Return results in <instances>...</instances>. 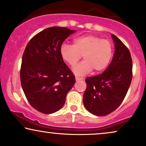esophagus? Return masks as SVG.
Segmentation results:
<instances>
[{
	"label": "esophagus",
	"mask_w": 146,
	"mask_h": 146,
	"mask_svg": "<svg viewBox=\"0 0 146 146\" xmlns=\"http://www.w3.org/2000/svg\"><path fill=\"white\" fill-rule=\"evenodd\" d=\"M75 80H76V81H80V80H82V78H79V77L75 76Z\"/></svg>",
	"instance_id": "esophagus-1"
}]
</instances>
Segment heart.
Here are the masks:
<instances>
[{
    "instance_id": "1",
    "label": "heart",
    "mask_w": 146,
    "mask_h": 146,
    "mask_svg": "<svg viewBox=\"0 0 146 146\" xmlns=\"http://www.w3.org/2000/svg\"><path fill=\"white\" fill-rule=\"evenodd\" d=\"M113 44L96 35L76 38L73 45L63 43L60 48V56L69 66H74L83 56L84 60L73 68L76 75H86L92 70L99 73L108 67L113 56Z\"/></svg>"
}]
</instances>
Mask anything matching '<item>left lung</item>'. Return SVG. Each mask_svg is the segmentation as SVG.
Wrapping results in <instances>:
<instances>
[{
    "label": "left lung",
    "instance_id": "1",
    "mask_svg": "<svg viewBox=\"0 0 146 146\" xmlns=\"http://www.w3.org/2000/svg\"><path fill=\"white\" fill-rule=\"evenodd\" d=\"M115 52L111 63L101 74L86 79L84 105L91 113L99 116L110 114L125 98L133 78V62L128 47L112 34Z\"/></svg>",
    "mask_w": 146,
    "mask_h": 146
}]
</instances>
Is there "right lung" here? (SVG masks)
I'll use <instances>...</instances> for the list:
<instances>
[{
  "label": "right lung",
  "instance_id": "obj_1",
  "mask_svg": "<svg viewBox=\"0 0 146 146\" xmlns=\"http://www.w3.org/2000/svg\"><path fill=\"white\" fill-rule=\"evenodd\" d=\"M75 31L47 28L30 40L22 56L20 81L30 105L50 114L58 111L75 83V75L64 63L60 48Z\"/></svg>",
  "mask_w": 146,
  "mask_h": 146
}]
</instances>
